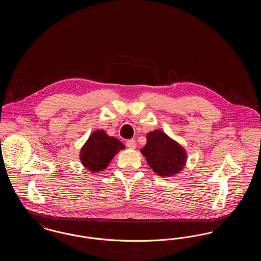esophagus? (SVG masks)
<instances>
[{"label": "esophagus", "instance_id": "esophagus-1", "mask_svg": "<svg viewBox=\"0 0 261 261\" xmlns=\"http://www.w3.org/2000/svg\"><path fill=\"white\" fill-rule=\"evenodd\" d=\"M126 146H127V148H129V149H136V141H135L134 139H130V140H128V141L126 142Z\"/></svg>", "mask_w": 261, "mask_h": 261}]
</instances>
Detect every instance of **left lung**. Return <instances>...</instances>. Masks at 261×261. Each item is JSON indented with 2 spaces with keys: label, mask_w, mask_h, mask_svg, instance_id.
<instances>
[{
  "label": "left lung",
  "mask_w": 261,
  "mask_h": 261,
  "mask_svg": "<svg viewBox=\"0 0 261 261\" xmlns=\"http://www.w3.org/2000/svg\"><path fill=\"white\" fill-rule=\"evenodd\" d=\"M141 152L153 172L162 177H172L186 165V149L162 130L147 134V144Z\"/></svg>",
  "instance_id": "obj_1"
}]
</instances>
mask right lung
Segmentation results:
<instances>
[{
  "instance_id": "add662e5",
  "label": "right lung",
  "mask_w": 261,
  "mask_h": 261,
  "mask_svg": "<svg viewBox=\"0 0 261 261\" xmlns=\"http://www.w3.org/2000/svg\"><path fill=\"white\" fill-rule=\"evenodd\" d=\"M124 145L115 137L109 136L103 130H96L88 138L80 149V161L90 172L95 173L106 169L110 162Z\"/></svg>"
}]
</instances>
